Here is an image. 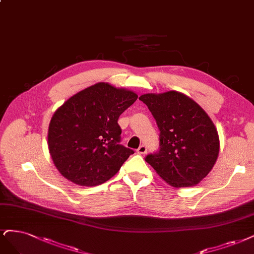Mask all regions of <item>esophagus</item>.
<instances>
[{
	"label": "esophagus",
	"mask_w": 254,
	"mask_h": 254,
	"mask_svg": "<svg viewBox=\"0 0 254 254\" xmlns=\"http://www.w3.org/2000/svg\"><path fill=\"white\" fill-rule=\"evenodd\" d=\"M136 152L138 154H145L147 152V147L145 145H141L138 147V149L136 150Z\"/></svg>",
	"instance_id": "esophagus-1"
}]
</instances>
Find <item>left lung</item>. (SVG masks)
I'll use <instances>...</instances> for the list:
<instances>
[{
	"label": "left lung",
	"instance_id": "obj_1",
	"mask_svg": "<svg viewBox=\"0 0 254 254\" xmlns=\"http://www.w3.org/2000/svg\"><path fill=\"white\" fill-rule=\"evenodd\" d=\"M147 105L160 129V149L145 161L170 186L196 185L211 171L220 138L211 119L197 103L178 91L146 93Z\"/></svg>",
	"mask_w": 254,
	"mask_h": 254
}]
</instances>
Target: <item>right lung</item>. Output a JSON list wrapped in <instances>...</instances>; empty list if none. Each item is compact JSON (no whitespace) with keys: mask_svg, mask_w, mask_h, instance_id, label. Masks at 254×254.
I'll use <instances>...</instances> for the list:
<instances>
[{"mask_svg":"<svg viewBox=\"0 0 254 254\" xmlns=\"http://www.w3.org/2000/svg\"><path fill=\"white\" fill-rule=\"evenodd\" d=\"M137 94L98 83L69 98L51 118L48 148L57 169L80 186H98L116 176L133 150L121 145L119 117Z\"/></svg>","mask_w":254,"mask_h":254,"instance_id":"right-lung-1","label":"right lung"}]
</instances>
